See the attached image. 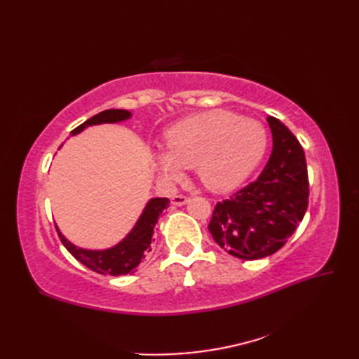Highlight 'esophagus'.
<instances>
[{
    "instance_id": "34e87169",
    "label": "esophagus",
    "mask_w": 359,
    "mask_h": 359,
    "mask_svg": "<svg viewBox=\"0 0 359 359\" xmlns=\"http://www.w3.org/2000/svg\"><path fill=\"white\" fill-rule=\"evenodd\" d=\"M171 202L174 205H177V207H180V205H185L187 202H189V197L185 196V194H174Z\"/></svg>"
}]
</instances>
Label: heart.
<instances>
[{
    "instance_id": "b5f03b06",
    "label": "heart",
    "mask_w": 359,
    "mask_h": 359,
    "mask_svg": "<svg viewBox=\"0 0 359 359\" xmlns=\"http://www.w3.org/2000/svg\"><path fill=\"white\" fill-rule=\"evenodd\" d=\"M266 149L265 126L255 118L224 109L194 114L165 134V152L157 156L168 179L194 168L211 191L225 193L253 172Z\"/></svg>"
}]
</instances>
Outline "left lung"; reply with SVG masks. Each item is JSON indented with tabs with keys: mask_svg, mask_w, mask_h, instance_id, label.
Listing matches in <instances>:
<instances>
[{
	"mask_svg": "<svg viewBox=\"0 0 359 359\" xmlns=\"http://www.w3.org/2000/svg\"><path fill=\"white\" fill-rule=\"evenodd\" d=\"M273 151L257 180L217 202L208 230L219 247L243 261L271 256L285 245L309 207V174L299 140L269 117Z\"/></svg>",
	"mask_w": 359,
	"mask_h": 359,
	"instance_id": "obj_1",
	"label": "left lung"
}]
</instances>
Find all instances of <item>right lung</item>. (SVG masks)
<instances>
[{
    "label": "right lung",
    "mask_w": 359,
    "mask_h": 359,
    "mask_svg": "<svg viewBox=\"0 0 359 359\" xmlns=\"http://www.w3.org/2000/svg\"><path fill=\"white\" fill-rule=\"evenodd\" d=\"M131 117V112L125 109H108L103 111L97 116L90 117L85 123H81L72 131V135L81 133L83 129L90 125H100V123H117V121L126 120ZM166 197H156L151 199L147 207H144L139 222L135 224L133 231L129 233L126 238L117 243L116 247L109 250L94 251V250H83L75 247L74 243L67 241L65 236L60 233L57 228V233L60 236V241L63 242L66 250L81 262L89 270L100 274H111V276H121V274L133 273L135 266H139L142 259H144L151 251V241L152 234H154V228L157 220L162 215V211L168 207Z\"/></svg>",
    "instance_id": "obj_1"
}]
</instances>
